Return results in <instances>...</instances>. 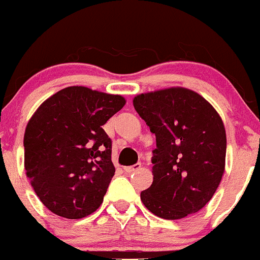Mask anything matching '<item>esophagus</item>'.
I'll return each mask as SVG.
<instances>
[{"label":"esophagus","mask_w":260,"mask_h":260,"mask_svg":"<svg viewBox=\"0 0 260 260\" xmlns=\"http://www.w3.org/2000/svg\"><path fill=\"white\" fill-rule=\"evenodd\" d=\"M140 169H141V164H136V165H133V166L125 167L124 171L127 172V174H132V172L137 171V170H140Z\"/></svg>","instance_id":"esophagus-1"}]
</instances>
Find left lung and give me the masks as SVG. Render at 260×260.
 Segmentation results:
<instances>
[{
	"instance_id": "8db88e82",
	"label": "left lung",
	"mask_w": 260,
	"mask_h": 260,
	"mask_svg": "<svg viewBox=\"0 0 260 260\" xmlns=\"http://www.w3.org/2000/svg\"><path fill=\"white\" fill-rule=\"evenodd\" d=\"M133 106L156 136L153 182L141 192L142 203L167 220L201 210L225 169L226 135L220 115L203 96L185 88L140 94Z\"/></svg>"
}]
</instances>
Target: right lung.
<instances>
[{
    "mask_svg": "<svg viewBox=\"0 0 260 260\" xmlns=\"http://www.w3.org/2000/svg\"><path fill=\"white\" fill-rule=\"evenodd\" d=\"M124 104L120 95L68 86L46 99L28 120L26 175L50 211L81 219L103 203L115 172L112 140L103 125Z\"/></svg>",
    "mask_w": 260,
    "mask_h": 260,
    "instance_id": "obj_1",
    "label": "right lung"
}]
</instances>
